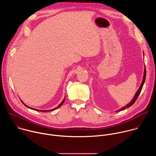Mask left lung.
Here are the masks:
<instances>
[{
	"instance_id": "left-lung-1",
	"label": "left lung",
	"mask_w": 156,
	"mask_h": 156,
	"mask_svg": "<svg viewBox=\"0 0 156 156\" xmlns=\"http://www.w3.org/2000/svg\"><path fill=\"white\" fill-rule=\"evenodd\" d=\"M146 67H145V69H144V76H143V79L142 83H141V85H140V87H139V89H138V90L137 91L136 93L135 94L134 98H133V99H132V101H131L128 104H127L126 106H125V107L121 108H120V110H119L118 111H121V110H124V109L126 108H128V107H129L130 106H131L133 104H134V103L135 102L137 98H138V96H139V95H140V93H141V90H142V88H143V84H144V81H145V80H146ZM118 111H117V112H118Z\"/></svg>"
}]
</instances>
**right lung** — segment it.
Listing matches in <instances>:
<instances>
[{"instance_id":"right-lung-1","label":"right lung","mask_w":156,"mask_h":156,"mask_svg":"<svg viewBox=\"0 0 156 156\" xmlns=\"http://www.w3.org/2000/svg\"><path fill=\"white\" fill-rule=\"evenodd\" d=\"M65 98H64L63 99V100L62 101V102L58 105V107H55V108H52V109H51V110H37V109H35V108H31V107H28V106H27V105H26L23 102H22L21 101V102H22V103H23L25 105H26L27 107H28V108H31V109H33V110H37V111H39V112H49V111H52V110H55L56 108H58V107H60L63 104V102H64V101H65Z\"/></svg>"}]
</instances>
